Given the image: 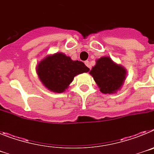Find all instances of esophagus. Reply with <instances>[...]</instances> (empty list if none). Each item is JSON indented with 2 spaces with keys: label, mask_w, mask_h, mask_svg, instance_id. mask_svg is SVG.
<instances>
[{
  "label": "esophagus",
  "mask_w": 154,
  "mask_h": 154,
  "mask_svg": "<svg viewBox=\"0 0 154 154\" xmlns=\"http://www.w3.org/2000/svg\"><path fill=\"white\" fill-rule=\"evenodd\" d=\"M85 65H86L87 67L89 68V69H91V65H90V63H89V61H85Z\"/></svg>",
  "instance_id": "1"
}]
</instances>
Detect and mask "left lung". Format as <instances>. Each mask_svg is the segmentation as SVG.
I'll list each match as a JSON object with an SVG mask.
<instances>
[{
	"instance_id": "obj_1",
	"label": "left lung",
	"mask_w": 154,
	"mask_h": 154,
	"mask_svg": "<svg viewBox=\"0 0 154 154\" xmlns=\"http://www.w3.org/2000/svg\"><path fill=\"white\" fill-rule=\"evenodd\" d=\"M89 74L93 77L103 93H115L120 89L126 79V70L114 63L109 57L105 56L96 61Z\"/></svg>"
}]
</instances>
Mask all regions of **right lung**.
Wrapping results in <instances>:
<instances>
[{
    "instance_id": "add662e5",
    "label": "right lung",
    "mask_w": 154,
    "mask_h": 154,
    "mask_svg": "<svg viewBox=\"0 0 154 154\" xmlns=\"http://www.w3.org/2000/svg\"><path fill=\"white\" fill-rule=\"evenodd\" d=\"M89 71L82 62L72 61L61 52L48 55L37 66V72L42 84L48 89L58 93L65 91L75 76Z\"/></svg>"
}]
</instances>
